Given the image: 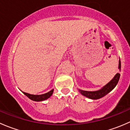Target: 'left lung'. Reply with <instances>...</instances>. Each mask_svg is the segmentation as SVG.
Masks as SVG:
<instances>
[{
  "mask_svg": "<svg viewBox=\"0 0 130 130\" xmlns=\"http://www.w3.org/2000/svg\"><path fill=\"white\" fill-rule=\"evenodd\" d=\"M118 69L120 70H121V61H119V67ZM120 73H117L116 75L114 77V78L110 81L109 83H107L106 86L100 90H96V91H86V90H79L80 92L84 96L87 97V98H89L92 99H98L100 98H103V97L107 95L109 92L111 91L117 85L118 83V81L120 80Z\"/></svg>",
  "mask_w": 130,
  "mask_h": 130,
  "instance_id": "left-lung-1",
  "label": "left lung"
}]
</instances>
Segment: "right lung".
<instances>
[{"label": "right lung", "instance_id": "right-lung-1", "mask_svg": "<svg viewBox=\"0 0 130 130\" xmlns=\"http://www.w3.org/2000/svg\"><path fill=\"white\" fill-rule=\"evenodd\" d=\"M23 92L27 98H29L31 100L34 101H44L48 99L53 94V89L51 90L48 92L45 93L44 94H41V95H33V94H30L28 93L24 92Z\"/></svg>", "mask_w": 130, "mask_h": 130}]
</instances>
